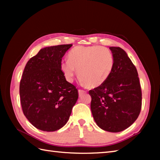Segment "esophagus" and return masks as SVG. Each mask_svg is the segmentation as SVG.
Segmentation results:
<instances>
[{
    "mask_svg": "<svg viewBox=\"0 0 160 160\" xmlns=\"http://www.w3.org/2000/svg\"><path fill=\"white\" fill-rule=\"evenodd\" d=\"M84 93H86V91L84 90H82V89H79L78 90V93H79V96H82V95Z\"/></svg>",
    "mask_w": 160,
    "mask_h": 160,
    "instance_id": "esophagus-1",
    "label": "esophagus"
}]
</instances>
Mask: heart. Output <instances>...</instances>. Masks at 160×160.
<instances>
[{"instance_id": "heart-1", "label": "heart", "mask_w": 160, "mask_h": 160, "mask_svg": "<svg viewBox=\"0 0 160 160\" xmlns=\"http://www.w3.org/2000/svg\"><path fill=\"white\" fill-rule=\"evenodd\" d=\"M113 58L107 48L100 46H78L68 54V61H62L60 68L66 79L72 82L78 70L82 82L96 87L109 76Z\"/></svg>"}]
</instances>
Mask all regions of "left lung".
Returning a JSON list of instances; mask_svg holds the SVG:
<instances>
[{"mask_svg": "<svg viewBox=\"0 0 160 160\" xmlns=\"http://www.w3.org/2000/svg\"><path fill=\"white\" fill-rule=\"evenodd\" d=\"M113 66L100 86L90 90L91 109L97 125L104 131L120 132L137 120L142 107V91L136 67L125 51L109 47Z\"/></svg>", "mask_w": 160, "mask_h": 160, "instance_id": "left-lung-1", "label": "left lung"}]
</instances>
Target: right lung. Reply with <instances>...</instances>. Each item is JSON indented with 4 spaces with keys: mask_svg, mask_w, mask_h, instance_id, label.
<instances>
[{
    "mask_svg": "<svg viewBox=\"0 0 160 160\" xmlns=\"http://www.w3.org/2000/svg\"><path fill=\"white\" fill-rule=\"evenodd\" d=\"M71 46L41 49L24 69L20 82L22 109L30 123L41 131L64 127L78 98L76 87L67 82L60 68L62 58Z\"/></svg>",
    "mask_w": 160,
    "mask_h": 160,
    "instance_id": "obj_1",
    "label": "right lung"
}]
</instances>
